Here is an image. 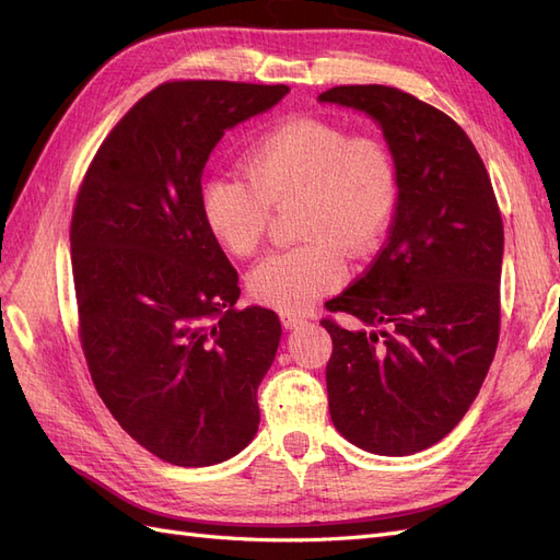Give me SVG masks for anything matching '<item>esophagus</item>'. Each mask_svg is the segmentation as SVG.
<instances>
[{"mask_svg":"<svg viewBox=\"0 0 560 560\" xmlns=\"http://www.w3.org/2000/svg\"><path fill=\"white\" fill-rule=\"evenodd\" d=\"M280 322H282L284 329H294V327L306 325V319L299 317V315H292V313H282V315H280Z\"/></svg>","mask_w":560,"mask_h":560,"instance_id":"obj_1","label":"esophagus"}]
</instances>
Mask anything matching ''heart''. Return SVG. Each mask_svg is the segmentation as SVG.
<instances>
[{
    "mask_svg": "<svg viewBox=\"0 0 560 560\" xmlns=\"http://www.w3.org/2000/svg\"><path fill=\"white\" fill-rule=\"evenodd\" d=\"M243 177L214 175L200 191V214L214 241L249 257L266 238L273 208L299 202L303 243L268 254L247 290L261 306L301 313L346 278V252L369 259L383 247L401 202L395 147L374 130L301 116L278 124L243 159Z\"/></svg>",
    "mask_w": 560,
    "mask_h": 560,
    "instance_id": "heart-1",
    "label": "heart"
}]
</instances>
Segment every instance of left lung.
Masks as SVG:
<instances>
[{
	"mask_svg": "<svg viewBox=\"0 0 560 560\" xmlns=\"http://www.w3.org/2000/svg\"><path fill=\"white\" fill-rule=\"evenodd\" d=\"M322 103L381 124L401 165V202L383 249L329 313V413L378 455L428 448L477 399L500 338L502 214L486 165L448 114L393 86H334Z\"/></svg>",
	"mask_w": 560,
	"mask_h": 560,
	"instance_id": "1",
	"label": "left lung"
}]
</instances>
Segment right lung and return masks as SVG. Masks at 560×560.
Here are the masks:
<instances>
[{
	"label": "right lung",
	"instance_id": "right-lung-1",
	"mask_svg": "<svg viewBox=\"0 0 560 560\" xmlns=\"http://www.w3.org/2000/svg\"><path fill=\"white\" fill-rule=\"evenodd\" d=\"M287 93L161 83L109 130L74 200L79 341L93 385L135 442L177 467L224 463L259 428L280 319L235 308L238 273L200 214V177L226 128Z\"/></svg>",
	"mask_w": 560,
	"mask_h": 560
}]
</instances>
